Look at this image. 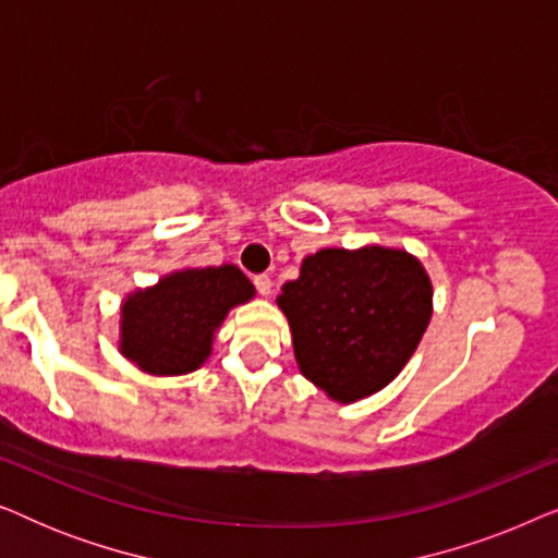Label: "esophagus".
<instances>
[{
	"instance_id": "1",
	"label": "esophagus",
	"mask_w": 558,
	"mask_h": 558,
	"mask_svg": "<svg viewBox=\"0 0 558 558\" xmlns=\"http://www.w3.org/2000/svg\"><path fill=\"white\" fill-rule=\"evenodd\" d=\"M254 284H256L258 294H262V296L271 294V279L266 277V274H258V277H254Z\"/></svg>"
}]
</instances>
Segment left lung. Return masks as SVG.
I'll list each match as a JSON object with an SVG mask.
<instances>
[{
    "label": "left lung",
    "instance_id": "left-lung-1",
    "mask_svg": "<svg viewBox=\"0 0 558 558\" xmlns=\"http://www.w3.org/2000/svg\"><path fill=\"white\" fill-rule=\"evenodd\" d=\"M294 361L330 401L378 393L403 371L434 312L424 264L407 248H319L277 296Z\"/></svg>",
    "mask_w": 558,
    "mask_h": 558
}]
</instances>
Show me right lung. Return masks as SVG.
Wrapping results in <instances>:
<instances>
[{
	"label": "right lung",
	"mask_w": 558,
	"mask_h": 558,
	"mask_svg": "<svg viewBox=\"0 0 558 558\" xmlns=\"http://www.w3.org/2000/svg\"><path fill=\"white\" fill-rule=\"evenodd\" d=\"M256 296L239 266H187L119 304V353L149 376H185L213 353L228 312Z\"/></svg>",
	"instance_id": "obj_1"
}]
</instances>
